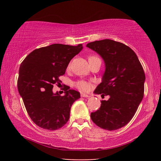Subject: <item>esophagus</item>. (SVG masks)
Segmentation results:
<instances>
[{
	"label": "esophagus",
	"mask_w": 161,
	"mask_h": 161,
	"mask_svg": "<svg viewBox=\"0 0 161 161\" xmlns=\"http://www.w3.org/2000/svg\"><path fill=\"white\" fill-rule=\"evenodd\" d=\"M81 96L82 97H90L89 94H84V93H81Z\"/></svg>",
	"instance_id": "1"
}]
</instances>
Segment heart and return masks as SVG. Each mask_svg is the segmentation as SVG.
Instances as JSON below:
<instances>
[{"label": "heart", "instance_id": "heart-1", "mask_svg": "<svg viewBox=\"0 0 161 161\" xmlns=\"http://www.w3.org/2000/svg\"><path fill=\"white\" fill-rule=\"evenodd\" d=\"M99 59V58L96 55H89L88 58L89 62L94 60V59ZM70 67H71V63L69 62V63L67 65L68 69H69ZM90 86H91L90 83L87 82V81H84V80H78L76 81V82H75V86L77 87L79 90H80L81 92L89 91V89H90Z\"/></svg>", "mask_w": 161, "mask_h": 161}]
</instances>
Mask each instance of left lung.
Instances as JSON below:
<instances>
[{"label": "left lung", "mask_w": 161, "mask_h": 161, "mask_svg": "<svg viewBox=\"0 0 161 161\" xmlns=\"http://www.w3.org/2000/svg\"><path fill=\"white\" fill-rule=\"evenodd\" d=\"M86 47L100 54L105 62L102 81L94 93L110 96L91 113V119L102 129H119L132 119L143 99L146 80L143 67L132 49L121 42L105 39L89 42Z\"/></svg>", "instance_id": "8db88e82"}]
</instances>
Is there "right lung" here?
I'll return each mask as SVG.
<instances>
[{"label":"right lung","mask_w":161,"mask_h":161,"mask_svg":"<svg viewBox=\"0 0 161 161\" xmlns=\"http://www.w3.org/2000/svg\"><path fill=\"white\" fill-rule=\"evenodd\" d=\"M83 46L53 44L31 52L19 69L18 89L27 112L40 128L53 130L62 128L69 119L72 104L80 99V92L67 86L65 94H54V84L62 82L71 59Z\"/></svg>","instance_id":"1"}]
</instances>
